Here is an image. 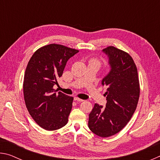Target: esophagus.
Returning <instances> with one entry per match:
<instances>
[{"label": "esophagus", "instance_id": "esophagus-1", "mask_svg": "<svg viewBox=\"0 0 160 160\" xmlns=\"http://www.w3.org/2000/svg\"><path fill=\"white\" fill-rule=\"evenodd\" d=\"M74 100H75V101H77V102H83L84 101L83 99L78 98V97H74Z\"/></svg>", "mask_w": 160, "mask_h": 160}]
</instances>
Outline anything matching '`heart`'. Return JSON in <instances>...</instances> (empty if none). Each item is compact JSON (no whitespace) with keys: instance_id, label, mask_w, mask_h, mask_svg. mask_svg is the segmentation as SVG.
Wrapping results in <instances>:
<instances>
[{"instance_id":"obj_1","label":"heart","mask_w":160,"mask_h":160,"mask_svg":"<svg viewBox=\"0 0 160 160\" xmlns=\"http://www.w3.org/2000/svg\"><path fill=\"white\" fill-rule=\"evenodd\" d=\"M90 63H99V61H97V60H96V59H91V60L90 61Z\"/></svg>"}]
</instances>
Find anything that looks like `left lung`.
<instances>
[{
	"label": "left lung",
	"mask_w": 160,
	"mask_h": 160,
	"mask_svg": "<svg viewBox=\"0 0 160 160\" xmlns=\"http://www.w3.org/2000/svg\"><path fill=\"white\" fill-rule=\"evenodd\" d=\"M109 58L111 70L102 80L106 86V107L95 104L89 114L88 126L98 136L107 138L121 131L131 120L140 97V83L133 59L112 46L103 49Z\"/></svg>",
	"instance_id": "obj_1"
}]
</instances>
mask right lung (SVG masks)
Returning <instances> with one entry per match:
<instances>
[{
	"mask_svg": "<svg viewBox=\"0 0 160 160\" xmlns=\"http://www.w3.org/2000/svg\"><path fill=\"white\" fill-rule=\"evenodd\" d=\"M78 51L61 44L46 45L35 51L27 66L23 82L26 107L35 122L47 131L61 128L68 121L73 97L56 93L53 85L68 59Z\"/></svg>",
	"mask_w": 160,
	"mask_h": 160,
	"instance_id": "1",
	"label": "right lung"
}]
</instances>
